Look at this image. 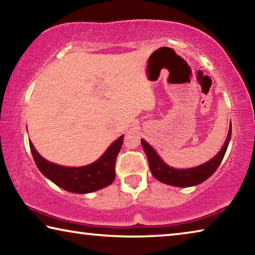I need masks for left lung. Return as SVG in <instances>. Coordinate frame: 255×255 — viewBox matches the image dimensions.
I'll use <instances>...</instances> for the list:
<instances>
[{
  "label": "left lung",
  "instance_id": "obj_1",
  "mask_svg": "<svg viewBox=\"0 0 255 255\" xmlns=\"http://www.w3.org/2000/svg\"><path fill=\"white\" fill-rule=\"evenodd\" d=\"M232 136V125L230 126V130H228V135L224 143V146L217 155L213 157L210 161L201 164L199 166L191 167V169H173L167 165V164L163 161V159L158 156L152 146H150L147 141L141 139V145L146 153V156L148 159L149 169L152 172L153 176L159 182L174 185V187H193V185L200 184L206 181L211 175L215 173V171L217 170L219 164L222 163L224 155H225L228 144H230Z\"/></svg>",
  "mask_w": 255,
  "mask_h": 255
}]
</instances>
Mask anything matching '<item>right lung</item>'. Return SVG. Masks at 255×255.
I'll use <instances>...</instances> for the list:
<instances>
[{"label":"right lung","mask_w":255,"mask_h":255,"mask_svg":"<svg viewBox=\"0 0 255 255\" xmlns=\"http://www.w3.org/2000/svg\"><path fill=\"white\" fill-rule=\"evenodd\" d=\"M124 143V135L112 143L102 156L92 164L80 167H67L45 159L29 140L34 163L46 178L66 191L89 193L97 191L114 182L116 159Z\"/></svg>","instance_id":"obj_1"}]
</instances>
